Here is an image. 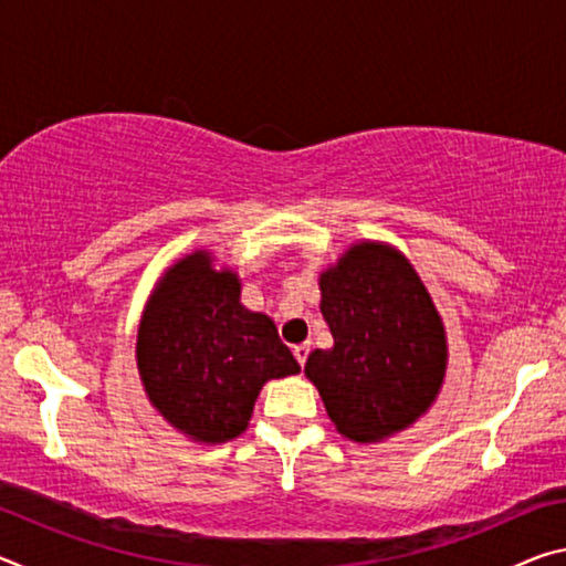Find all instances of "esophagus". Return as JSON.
<instances>
[{
    "mask_svg": "<svg viewBox=\"0 0 566 566\" xmlns=\"http://www.w3.org/2000/svg\"><path fill=\"white\" fill-rule=\"evenodd\" d=\"M306 357H310V344H296V347H294V359L300 361V367H304Z\"/></svg>",
    "mask_w": 566,
    "mask_h": 566,
    "instance_id": "1",
    "label": "esophagus"
}]
</instances>
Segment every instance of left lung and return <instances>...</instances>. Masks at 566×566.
<instances>
[{
  "mask_svg": "<svg viewBox=\"0 0 566 566\" xmlns=\"http://www.w3.org/2000/svg\"><path fill=\"white\" fill-rule=\"evenodd\" d=\"M322 317L332 349L304 364L337 432L379 442L434 405L447 371V332L405 254L359 242L319 274Z\"/></svg>",
  "mask_w": 566,
  "mask_h": 566,
  "instance_id": "obj_1",
  "label": "left lung"
}]
</instances>
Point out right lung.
<instances>
[{
    "mask_svg": "<svg viewBox=\"0 0 566 566\" xmlns=\"http://www.w3.org/2000/svg\"><path fill=\"white\" fill-rule=\"evenodd\" d=\"M242 282L197 249L161 274L142 314L137 367L151 405L195 442L224 444L270 379L300 371L274 322L239 302Z\"/></svg>",
    "mask_w": 566,
    "mask_h": 566,
    "instance_id": "add662e5",
    "label": "right lung"
}]
</instances>
